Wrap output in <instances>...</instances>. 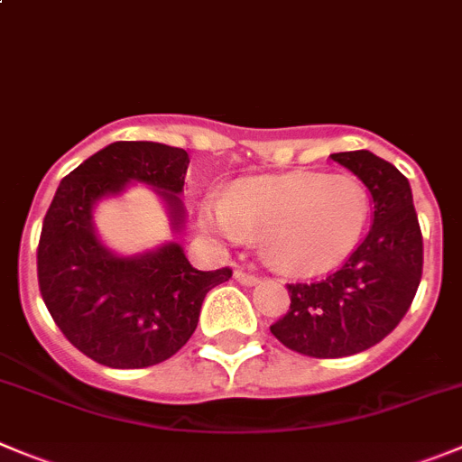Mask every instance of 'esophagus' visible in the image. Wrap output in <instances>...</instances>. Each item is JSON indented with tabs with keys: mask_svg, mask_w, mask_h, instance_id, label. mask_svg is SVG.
Listing matches in <instances>:
<instances>
[{
	"mask_svg": "<svg viewBox=\"0 0 462 462\" xmlns=\"http://www.w3.org/2000/svg\"><path fill=\"white\" fill-rule=\"evenodd\" d=\"M235 278L239 280L241 284H257V282H260V275L251 273V271H244V269H236Z\"/></svg>",
	"mask_w": 462,
	"mask_h": 462,
	"instance_id": "obj_1",
	"label": "esophagus"
}]
</instances>
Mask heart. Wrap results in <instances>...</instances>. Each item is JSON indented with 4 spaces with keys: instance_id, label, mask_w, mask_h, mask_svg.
I'll return each instance as SVG.
<instances>
[{
    "instance_id": "obj_1",
    "label": "heart",
    "mask_w": 462,
    "mask_h": 462,
    "mask_svg": "<svg viewBox=\"0 0 462 462\" xmlns=\"http://www.w3.org/2000/svg\"><path fill=\"white\" fill-rule=\"evenodd\" d=\"M369 217L372 198L360 180L308 171L244 180L200 209L205 227L223 239L262 235L266 257L287 271H321L346 260Z\"/></svg>"
}]
</instances>
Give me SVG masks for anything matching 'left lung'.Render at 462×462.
<instances>
[{
	"label": "left lung",
	"mask_w": 462,
	"mask_h": 462,
	"mask_svg": "<svg viewBox=\"0 0 462 462\" xmlns=\"http://www.w3.org/2000/svg\"><path fill=\"white\" fill-rule=\"evenodd\" d=\"M374 198V226L337 271L290 282V310L271 326L300 356L346 357L385 339L406 317L424 266V241L406 175L369 150L330 154Z\"/></svg>",
	"instance_id": "8db88e82"
}]
</instances>
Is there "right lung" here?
Wrapping results in <instances>:
<instances>
[{
  "label": "right lung",
  "instance_id": "right-lung-1",
  "mask_svg": "<svg viewBox=\"0 0 462 462\" xmlns=\"http://www.w3.org/2000/svg\"><path fill=\"white\" fill-rule=\"evenodd\" d=\"M187 168L182 148L118 141L66 175L47 209L38 241L41 296L68 342L105 367L143 369L175 356L196 330L207 291L232 278L230 266L193 269L178 244L118 257L95 236V200L120 193L129 180L157 189L180 227Z\"/></svg>",
  "mask_w": 462,
  "mask_h": 462
}]
</instances>
